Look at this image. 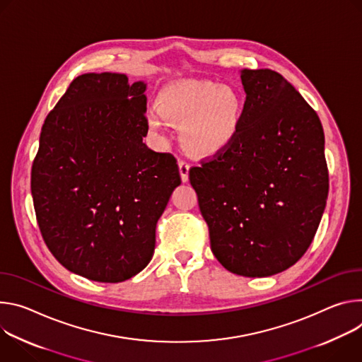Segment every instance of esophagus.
<instances>
[{"label":"esophagus","mask_w":362,"mask_h":362,"mask_svg":"<svg viewBox=\"0 0 362 362\" xmlns=\"http://www.w3.org/2000/svg\"><path fill=\"white\" fill-rule=\"evenodd\" d=\"M178 168H180V175H181L182 182H187L188 181V173H189V164L187 163V160L181 159L178 163Z\"/></svg>","instance_id":"34e87169"}]
</instances>
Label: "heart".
<instances>
[{
  "mask_svg": "<svg viewBox=\"0 0 362 362\" xmlns=\"http://www.w3.org/2000/svg\"><path fill=\"white\" fill-rule=\"evenodd\" d=\"M243 98L237 89L210 80H180L159 92L156 109L148 115L153 131L181 125V142L192 155L210 156L235 138L243 116Z\"/></svg>",
  "mask_w": 362,
  "mask_h": 362,
  "instance_id": "obj_1",
  "label": "heart"
}]
</instances>
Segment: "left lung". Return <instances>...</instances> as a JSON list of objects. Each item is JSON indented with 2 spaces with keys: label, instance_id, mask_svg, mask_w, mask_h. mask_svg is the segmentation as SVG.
I'll return each mask as SVG.
<instances>
[{
  "label": "left lung",
  "instance_id": "obj_1",
  "mask_svg": "<svg viewBox=\"0 0 362 362\" xmlns=\"http://www.w3.org/2000/svg\"><path fill=\"white\" fill-rule=\"evenodd\" d=\"M233 142L189 170L211 252L231 273L264 277L293 266L322 218L329 175L316 112L270 69L242 71Z\"/></svg>",
  "mask_w": 362,
  "mask_h": 362
}]
</instances>
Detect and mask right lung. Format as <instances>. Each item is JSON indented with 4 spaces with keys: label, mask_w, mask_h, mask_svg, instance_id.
I'll list each match as a JSON object with an SVG mask.
<instances>
[{
    "label": "right lung",
    "mask_w": 362,
    "mask_h": 362,
    "mask_svg": "<svg viewBox=\"0 0 362 362\" xmlns=\"http://www.w3.org/2000/svg\"><path fill=\"white\" fill-rule=\"evenodd\" d=\"M146 85L119 73L77 76L40 134L31 194L40 233L67 270L117 284L151 262L177 159L149 149Z\"/></svg>",
    "instance_id": "1"
}]
</instances>
